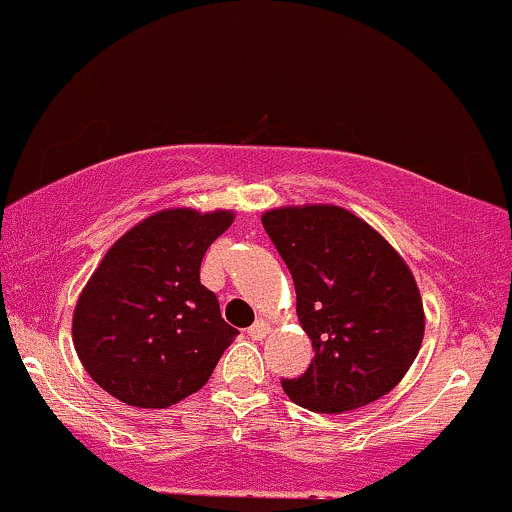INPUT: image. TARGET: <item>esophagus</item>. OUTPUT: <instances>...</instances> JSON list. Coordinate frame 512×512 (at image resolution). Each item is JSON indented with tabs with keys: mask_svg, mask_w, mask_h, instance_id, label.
I'll return each mask as SVG.
<instances>
[{
	"mask_svg": "<svg viewBox=\"0 0 512 512\" xmlns=\"http://www.w3.org/2000/svg\"><path fill=\"white\" fill-rule=\"evenodd\" d=\"M267 330H269V325L265 323V320H255V323L247 328V335H250L252 340H262L267 335Z\"/></svg>",
	"mask_w": 512,
	"mask_h": 512,
	"instance_id": "obj_1",
	"label": "esophagus"
}]
</instances>
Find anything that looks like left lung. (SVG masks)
Masks as SVG:
<instances>
[{"label":"left lung","mask_w":512,"mask_h":512,"mask_svg":"<svg viewBox=\"0 0 512 512\" xmlns=\"http://www.w3.org/2000/svg\"><path fill=\"white\" fill-rule=\"evenodd\" d=\"M289 267L313 362L282 379L286 396L345 413L386 396L411 369L425 313L411 269L372 226L340 206H286L262 216Z\"/></svg>","instance_id":"1"}]
</instances>
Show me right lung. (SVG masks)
Segmentation results:
<instances>
[{
	"instance_id": "add662e5",
	"label": "right lung",
	"mask_w": 512,
	"mask_h": 512,
	"mask_svg": "<svg viewBox=\"0 0 512 512\" xmlns=\"http://www.w3.org/2000/svg\"><path fill=\"white\" fill-rule=\"evenodd\" d=\"M230 211L170 209L121 235L84 286L72 340L94 381L128 406L167 408L209 381L238 330L199 279Z\"/></svg>"
}]
</instances>
